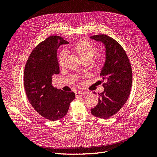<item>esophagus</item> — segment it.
<instances>
[{
	"label": "esophagus",
	"mask_w": 157,
	"mask_h": 157,
	"mask_svg": "<svg viewBox=\"0 0 157 157\" xmlns=\"http://www.w3.org/2000/svg\"><path fill=\"white\" fill-rule=\"evenodd\" d=\"M86 94V92H82V91H76L75 93L76 96H82Z\"/></svg>",
	"instance_id": "esophagus-1"
}]
</instances>
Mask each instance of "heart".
<instances>
[{
    "label": "heart",
    "mask_w": 157,
    "mask_h": 157,
    "mask_svg": "<svg viewBox=\"0 0 157 157\" xmlns=\"http://www.w3.org/2000/svg\"><path fill=\"white\" fill-rule=\"evenodd\" d=\"M75 49L79 55L80 58L82 59H91L95 56L96 54V48L93 44L89 43L86 41H81L76 44ZM66 52L63 50L61 52L58 56V63L61 66L64 64V61L66 58Z\"/></svg>",
    "instance_id": "1"
}]
</instances>
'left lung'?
<instances>
[{
    "mask_svg": "<svg viewBox=\"0 0 157 157\" xmlns=\"http://www.w3.org/2000/svg\"><path fill=\"white\" fill-rule=\"evenodd\" d=\"M91 39L104 44L105 59L100 75L105 83L99 93L98 105L91 109L97 117L106 119L116 114L127 101L132 84V72L127 55L121 44L106 35H97Z\"/></svg>",
    "mask_w": 157,
    "mask_h": 157,
    "instance_id": "8db88e82",
    "label": "left lung"
}]
</instances>
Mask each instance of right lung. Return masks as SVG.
Here are the masks:
<instances>
[{
	"mask_svg": "<svg viewBox=\"0 0 157 157\" xmlns=\"http://www.w3.org/2000/svg\"><path fill=\"white\" fill-rule=\"evenodd\" d=\"M59 36H50L33 49L26 63L24 87L27 98L37 113L52 121L63 118L75 98L73 92L55 88L52 76L59 73L57 50L68 44Z\"/></svg>",
	"mask_w": 157,
	"mask_h": 157,
	"instance_id": "add662e5",
	"label": "right lung"
}]
</instances>
